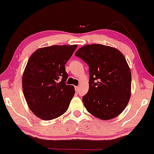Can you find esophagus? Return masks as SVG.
<instances>
[{"mask_svg": "<svg viewBox=\"0 0 154 154\" xmlns=\"http://www.w3.org/2000/svg\"><path fill=\"white\" fill-rule=\"evenodd\" d=\"M75 91H79V86H75Z\"/></svg>", "mask_w": 154, "mask_h": 154, "instance_id": "34e87169", "label": "esophagus"}]
</instances>
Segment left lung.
<instances>
[{"instance_id": "1", "label": "left lung", "mask_w": 154, "mask_h": 154, "mask_svg": "<svg viewBox=\"0 0 154 154\" xmlns=\"http://www.w3.org/2000/svg\"><path fill=\"white\" fill-rule=\"evenodd\" d=\"M89 67L88 91L84 107L102 120L118 116L131 96V72L124 56L117 49L103 45H87L75 54Z\"/></svg>"}]
</instances>
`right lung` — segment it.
<instances>
[{
	"label": "right lung",
	"mask_w": 154,
	"mask_h": 154,
	"mask_svg": "<svg viewBox=\"0 0 154 154\" xmlns=\"http://www.w3.org/2000/svg\"><path fill=\"white\" fill-rule=\"evenodd\" d=\"M77 47H42L28 60L22 76L23 95L29 109L41 119H54L68 110L75 91L74 86L66 85L68 75L65 65Z\"/></svg>",
	"instance_id": "obj_1"
}]
</instances>
